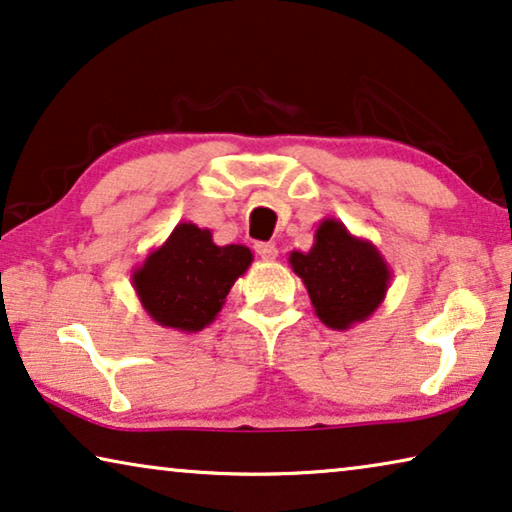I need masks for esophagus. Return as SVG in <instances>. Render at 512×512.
<instances>
[{
	"mask_svg": "<svg viewBox=\"0 0 512 512\" xmlns=\"http://www.w3.org/2000/svg\"><path fill=\"white\" fill-rule=\"evenodd\" d=\"M255 253L262 259H276L278 257V248L273 243H255Z\"/></svg>",
	"mask_w": 512,
	"mask_h": 512,
	"instance_id": "esophagus-1",
	"label": "esophagus"
}]
</instances>
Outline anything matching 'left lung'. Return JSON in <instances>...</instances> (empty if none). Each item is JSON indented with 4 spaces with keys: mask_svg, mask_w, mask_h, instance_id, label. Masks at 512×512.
<instances>
[{
    "mask_svg": "<svg viewBox=\"0 0 512 512\" xmlns=\"http://www.w3.org/2000/svg\"><path fill=\"white\" fill-rule=\"evenodd\" d=\"M289 264L308 289L315 315L333 331L370 319L393 278L375 243L349 232L338 218H324L312 248L292 250Z\"/></svg>",
    "mask_w": 512,
    "mask_h": 512,
    "instance_id": "left-lung-1",
    "label": "left lung"
}]
</instances>
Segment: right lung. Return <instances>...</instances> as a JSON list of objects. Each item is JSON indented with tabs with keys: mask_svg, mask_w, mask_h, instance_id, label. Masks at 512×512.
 Segmentation results:
<instances>
[{
	"mask_svg": "<svg viewBox=\"0 0 512 512\" xmlns=\"http://www.w3.org/2000/svg\"><path fill=\"white\" fill-rule=\"evenodd\" d=\"M250 264V248L216 246L207 227L179 223L163 246L135 266L131 280L144 312L158 326L197 333L218 317Z\"/></svg>",
	"mask_w": 512,
	"mask_h": 512,
	"instance_id": "obj_1",
	"label": "right lung"
}]
</instances>
